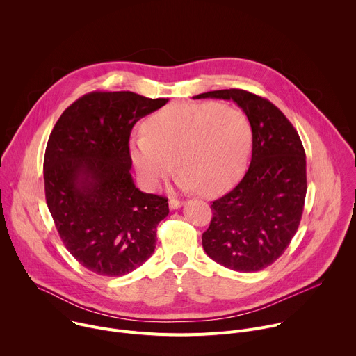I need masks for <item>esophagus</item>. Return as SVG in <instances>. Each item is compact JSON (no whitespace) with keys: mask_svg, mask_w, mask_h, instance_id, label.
I'll use <instances>...</instances> for the list:
<instances>
[{"mask_svg":"<svg viewBox=\"0 0 356 356\" xmlns=\"http://www.w3.org/2000/svg\"><path fill=\"white\" fill-rule=\"evenodd\" d=\"M181 206H183V201L176 200V198H170V200H169V209H170V210H177V209L181 207Z\"/></svg>","mask_w":356,"mask_h":356,"instance_id":"esophagus-1","label":"esophagus"}]
</instances>
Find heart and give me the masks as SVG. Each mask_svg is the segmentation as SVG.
Wrapping results in <instances>:
<instances>
[{
	"mask_svg": "<svg viewBox=\"0 0 356 356\" xmlns=\"http://www.w3.org/2000/svg\"><path fill=\"white\" fill-rule=\"evenodd\" d=\"M252 140V124L242 111L214 101L177 103L145 122V136L131 142V159L149 188H159L176 162L184 187L216 195L242 176Z\"/></svg>",
	"mask_w": 356,
	"mask_h": 356,
	"instance_id": "obj_1",
	"label": "heart"
}]
</instances>
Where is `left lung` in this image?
Returning <instances> with one entry per match:
<instances>
[{
  "label": "left lung",
  "mask_w": 356,
  "mask_h": 356,
  "mask_svg": "<svg viewBox=\"0 0 356 356\" xmlns=\"http://www.w3.org/2000/svg\"><path fill=\"white\" fill-rule=\"evenodd\" d=\"M193 98L232 99L253 129L249 169L229 193L213 201L202 248L228 269L262 270L283 255L302 216L307 175L301 139L284 114L257 94L229 88Z\"/></svg>",
  "instance_id": "left-lung-1"
}]
</instances>
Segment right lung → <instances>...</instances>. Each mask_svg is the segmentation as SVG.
<instances>
[{"instance_id":"right-lung-1","label":"right lung","mask_w":356,"mask_h":356,"mask_svg":"<svg viewBox=\"0 0 356 356\" xmlns=\"http://www.w3.org/2000/svg\"><path fill=\"white\" fill-rule=\"evenodd\" d=\"M169 98L132 91H92L67 107L49 136L43 179L47 209L73 258L99 276H124L146 262L163 195L142 193L129 173V136Z\"/></svg>"}]
</instances>
